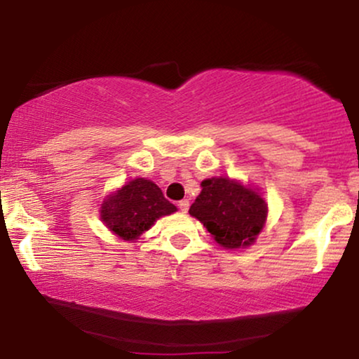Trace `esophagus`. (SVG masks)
I'll use <instances>...</instances> for the list:
<instances>
[{"label": "esophagus", "instance_id": "34e87169", "mask_svg": "<svg viewBox=\"0 0 359 359\" xmlns=\"http://www.w3.org/2000/svg\"><path fill=\"white\" fill-rule=\"evenodd\" d=\"M178 208H180L181 212H188V209H189V201H188V199H183V201H180Z\"/></svg>", "mask_w": 359, "mask_h": 359}]
</instances>
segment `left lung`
<instances>
[{"label":"left lung","instance_id":"8db88e82","mask_svg":"<svg viewBox=\"0 0 359 359\" xmlns=\"http://www.w3.org/2000/svg\"><path fill=\"white\" fill-rule=\"evenodd\" d=\"M201 194L189 214L227 250L255 243L268 219V204L258 188L229 176H212L201 183Z\"/></svg>","mask_w":359,"mask_h":359}]
</instances>
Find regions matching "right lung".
<instances>
[{"label": "right lung", "mask_w": 359, "mask_h": 359, "mask_svg": "<svg viewBox=\"0 0 359 359\" xmlns=\"http://www.w3.org/2000/svg\"><path fill=\"white\" fill-rule=\"evenodd\" d=\"M176 210V205L163 198L154 181L135 178L106 196L100 208V219L116 237L135 242L160 217Z\"/></svg>", "instance_id": "add662e5"}]
</instances>
